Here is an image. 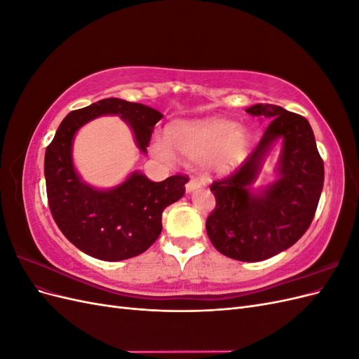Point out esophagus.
I'll return each mask as SVG.
<instances>
[{
  "mask_svg": "<svg viewBox=\"0 0 359 359\" xmlns=\"http://www.w3.org/2000/svg\"><path fill=\"white\" fill-rule=\"evenodd\" d=\"M199 187H201V182H199L196 178H190V180L187 181V184H186L187 193H191V191H194V190H198Z\"/></svg>",
  "mask_w": 359,
  "mask_h": 359,
  "instance_id": "obj_1",
  "label": "esophagus"
}]
</instances>
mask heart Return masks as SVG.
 Here are the masks:
<instances>
[{
    "instance_id": "1",
    "label": "heart",
    "mask_w": 359,
    "mask_h": 359,
    "mask_svg": "<svg viewBox=\"0 0 359 359\" xmlns=\"http://www.w3.org/2000/svg\"><path fill=\"white\" fill-rule=\"evenodd\" d=\"M166 137H154L151 151L165 163H173L177 154L191 161H203L208 173L223 175L235 170L245 160L250 149V133L243 126H233L222 118L172 126ZM174 148L172 149L171 147Z\"/></svg>"
}]
</instances>
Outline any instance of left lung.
<instances>
[{
  "instance_id": "1",
  "label": "left lung",
  "mask_w": 359,
  "mask_h": 359,
  "mask_svg": "<svg viewBox=\"0 0 359 359\" xmlns=\"http://www.w3.org/2000/svg\"><path fill=\"white\" fill-rule=\"evenodd\" d=\"M245 112L269 123L241 168L210 187L215 208L206 219V233L222 255L259 262L285 252L306 233L318 208L325 170L306 118L262 103ZM277 142L282 144L278 180L253 191L263 161Z\"/></svg>"
}]
</instances>
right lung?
<instances>
[{"mask_svg": "<svg viewBox=\"0 0 359 359\" xmlns=\"http://www.w3.org/2000/svg\"><path fill=\"white\" fill-rule=\"evenodd\" d=\"M103 115L121 116L133 130L137 148L147 153L154 126L163 115L153 107L104 99L70 112L45 154L48 202L60 231L81 252L116 262L144 253L161 233V214L186 193V175L153 182L135 170L116 187L100 190L82 181L73 165L78 130Z\"/></svg>", "mask_w": 359, "mask_h": 359, "instance_id": "add662e5", "label": "right lung"}]
</instances>
